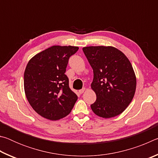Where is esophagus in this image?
Wrapping results in <instances>:
<instances>
[{
    "mask_svg": "<svg viewBox=\"0 0 158 158\" xmlns=\"http://www.w3.org/2000/svg\"><path fill=\"white\" fill-rule=\"evenodd\" d=\"M85 88H83L82 89L79 90V94H82V93L85 91Z\"/></svg>",
    "mask_w": 158,
    "mask_h": 158,
    "instance_id": "obj_1",
    "label": "esophagus"
}]
</instances>
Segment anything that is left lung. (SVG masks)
Here are the masks:
<instances>
[{
  "instance_id": "1",
  "label": "left lung",
  "mask_w": 158,
  "mask_h": 158,
  "mask_svg": "<svg viewBox=\"0 0 158 158\" xmlns=\"http://www.w3.org/2000/svg\"><path fill=\"white\" fill-rule=\"evenodd\" d=\"M83 52L93 70L91 89L97 99L90 105L93 111L105 118L121 114L132 102L137 85L130 61L114 47H86Z\"/></svg>"
}]
</instances>
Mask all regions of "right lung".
<instances>
[{
  "label": "right lung",
  "mask_w": 158,
  "mask_h": 158,
  "mask_svg": "<svg viewBox=\"0 0 158 158\" xmlns=\"http://www.w3.org/2000/svg\"><path fill=\"white\" fill-rule=\"evenodd\" d=\"M78 49V47L52 46L34 56L26 65L23 80L26 98L45 118L57 121L65 117L77 100L65 73L69 57Z\"/></svg>",
  "instance_id": "obj_1"
}]
</instances>
